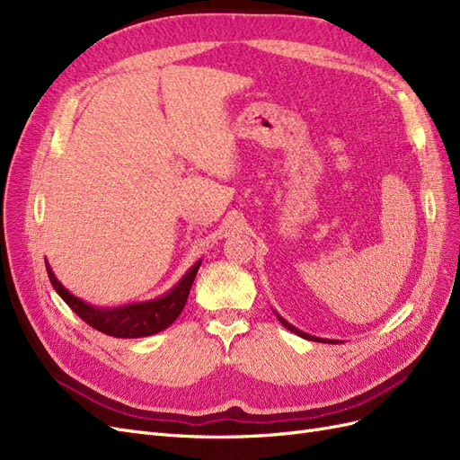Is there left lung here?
Segmentation results:
<instances>
[{"label": "left lung", "instance_id": "obj_1", "mask_svg": "<svg viewBox=\"0 0 460 460\" xmlns=\"http://www.w3.org/2000/svg\"><path fill=\"white\" fill-rule=\"evenodd\" d=\"M274 314H276V318H278V320H280V323H282V326H284V328H288L289 332L297 333V336H301V338H305V340H311V341H320V343H341L340 340H326V338H316V336H311V333H307V332H301V330H299V328H296L294 324H289L288 320H286V318H282V316L278 314L276 311H274Z\"/></svg>", "mask_w": 460, "mask_h": 460}]
</instances>
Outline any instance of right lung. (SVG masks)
Returning a JSON list of instances; mask_svg holds the SVG:
<instances>
[{
    "mask_svg": "<svg viewBox=\"0 0 460 460\" xmlns=\"http://www.w3.org/2000/svg\"><path fill=\"white\" fill-rule=\"evenodd\" d=\"M199 267L201 259L193 262L184 272V276L180 278L166 294L155 299L120 305V307H97V305H90L88 301L73 296L71 291L58 280V276L53 274L49 262L46 261L49 282L53 289L59 294V297L84 320L86 324L113 338H147L153 336V333H159L169 328L180 316V313H182Z\"/></svg>",
    "mask_w": 460,
    "mask_h": 460,
    "instance_id": "add662e5",
    "label": "right lung"
}]
</instances>
